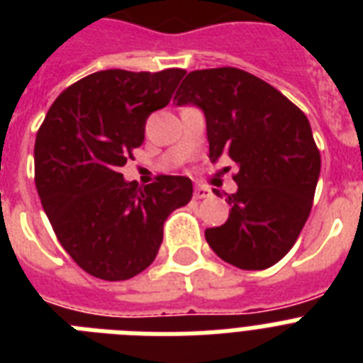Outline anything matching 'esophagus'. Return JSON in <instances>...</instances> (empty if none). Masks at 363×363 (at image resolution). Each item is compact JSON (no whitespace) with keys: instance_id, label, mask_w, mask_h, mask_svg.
<instances>
[{"instance_id":"1","label":"esophagus","mask_w":363,"mask_h":363,"mask_svg":"<svg viewBox=\"0 0 363 363\" xmlns=\"http://www.w3.org/2000/svg\"><path fill=\"white\" fill-rule=\"evenodd\" d=\"M213 196V192H211V188L207 186H196V190H194V198L196 199H205V198H211Z\"/></svg>"}]
</instances>
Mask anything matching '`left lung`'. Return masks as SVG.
I'll return each instance as SVG.
<instances>
[{
  "label": "left lung",
  "mask_w": 363,
  "mask_h": 363,
  "mask_svg": "<svg viewBox=\"0 0 363 363\" xmlns=\"http://www.w3.org/2000/svg\"><path fill=\"white\" fill-rule=\"evenodd\" d=\"M173 101L203 111L211 162L228 156L239 167L226 224L205 230L209 247L239 269L275 265L303 230L320 175L307 116L238 67L188 73Z\"/></svg>",
  "instance_id": "1"
}]
</instances>
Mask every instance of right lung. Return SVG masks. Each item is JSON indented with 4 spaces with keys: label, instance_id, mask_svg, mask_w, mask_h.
I'll use <instances>...</instances> for the list:
<instances>
[{
    "label": "right lung",
    "instance_id": "right-lung-1",
    "mask_svg": "<svg viewBox=\"0 0 363 363\" xmlns=\"http://www.w3.org/2000/svg\"><path fill=\"white\" fill-rule=\"evenodd\" d=\"M184 69L98 71L60 94L35 139V186L65 252L104 281L152 264L164 222L192 199L188 177L160 175L145 188L121 167L141 147L150 113L169 104Z\"/></svg>",
    "mask_w": 363,
    "mask_h": 363
}]
</instances>
